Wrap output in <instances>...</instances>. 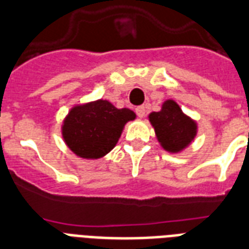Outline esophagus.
<instances>
[{"label":"esophagus","mask_w":249,"mask_h":249,"mask_svg":"<svg viewBox=\"0 0 249 249\" xmlns=\"http://www.w3.org/2000/svg\"><path fill=\"white\" fill-rule=\"evenodd\" d=\"M136 113H137V116L138 117H144V115H146V107L144 106H138L136 108Z\"/></svg>","instance_id":"obj_1"}]
</instances>
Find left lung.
<instances>
[{
  "instance_id": "8db88e82",
  "label": "left lung",
  "mask_w": 249,
  "mask_h": 249,
  "mask_svg": "<svg viewBox=\"0 0 249 249\" xmlns=\"http://www.w3.org/2000/svg\"><path fill=\"white\" fill-rule=\"evenodd\" d=\"M150 121L155 128L158 140L166 151H181L196 134L195 123L186 116L173 101H166L160 112H152Z\"/></svg>"
}]
</instances>
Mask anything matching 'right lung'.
Instances as JSON below:
<instances>
[{"label":"right lung","mask_w":249,"mask_h":249,"mask_svg":"<svg viewBox=\"0 0 249 249\" xmlns=\"http://www.w3.org/2000/svg\"><path fill=\"white\" fill-rule=\"evenodd\" d=\"M136 113L116 108L108 101H97L71 109L63 125V138L76 155L98 159L115 147L125 123Z\"/></svg>","instance_id":"add662e5"}]
</instances>
